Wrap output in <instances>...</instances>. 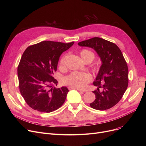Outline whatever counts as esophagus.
Wrapping results in <instances>:
<instances>
[{"label": "esophagus", "mask_w": 146, "mask_h": 146, "mask_svg": "<svg viewBox=\"0 0 146 146\" xmlns=\"http://www.w3.org/2000/svg\"><path fill=\"white\" fill-rule=\"evenodd\" d=\"M76 89V90H78V91H82V92H85V91L82 90V89H78V88H72V87H68V89H69V90H71V89Z\"/></svg>", "instance_id": "34e87169"}]
</instances>
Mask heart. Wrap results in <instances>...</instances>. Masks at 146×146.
Masks as SVG:
<instances>
[{
    "label": "heart",
    "mask_w": 146,
    "mask_h": 146,
    "mask_svg": "<svg viewBox=\"0 0 146 146\" xmlns=\"http://www.w3.org/2000/svg\"><path fill=\"white\" fill-rule=\"evenodd\" d=\"M80 55L84 61L90 60L92 62L95 58L94 54L92 51L86 49L82 50L80 52ZM65 58L66 56L62 57L60 60L59 66L61 68H63L64 67ZM91 79L92 76L89 73L73 72L66 76L63 79V83L67 86L74 88L84 89Z\"/></svg>",
    "instance_id": "heart-1"
}]
</instances>
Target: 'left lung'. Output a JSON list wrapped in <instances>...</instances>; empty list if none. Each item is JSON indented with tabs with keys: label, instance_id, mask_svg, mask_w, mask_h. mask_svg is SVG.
I'll list each match as a JSON object with an SVG mask.
<instances>
[{
	"label": "left lung",
	"instance_id": "left-lung-1",
	"mask_svg": "<svg viewBox=\"0 0 146 146\" xmlns=\"http://www.w3.org/2000/svg\"><path fill=\"white\" fill-rule=\"evenodd\" d=\"M78 45L93 48L102 62L93 83L98 88L93 91L96 99L90 104V107L100 111L112 108L121 100L128 87V69L123 54L116 44L99 37ZM100 88L103 89L101 91Z\"/></svg>",
	"mask_w": 146,
	"mask_h": 146
}]
</instances>
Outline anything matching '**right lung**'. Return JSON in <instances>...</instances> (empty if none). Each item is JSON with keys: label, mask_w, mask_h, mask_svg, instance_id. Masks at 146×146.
I'll use <instances>...</instances> for the list:
<instances>
[{"label": "right lung", "mask_w": 146, "mask_h": 146, "mask_svg": "<svg viewBox=\"0 0 146 146\" xmlns=\"http://www.w3.org/2000/svg\"><path fill=\"white\" fill-rule=\"evenodd\" d=\"M74 42L44 41L31 45L24 52L18 67L19 88L26 103L34 110L51 112L62 105L68 92L66 86L53 88V78L61 54Z\"/></svg>", "instance_id": "add662e5"}]
</instances>
